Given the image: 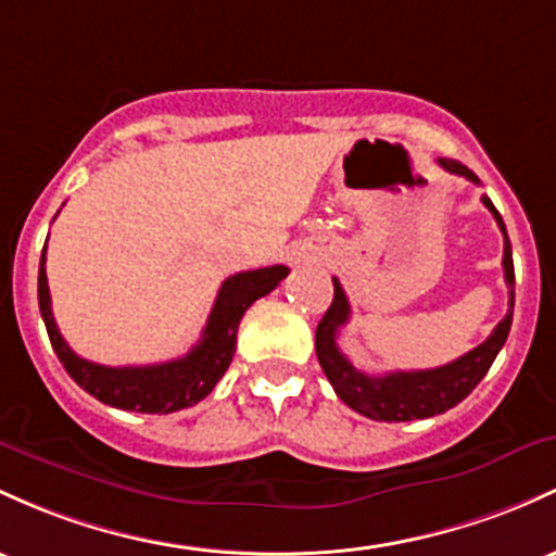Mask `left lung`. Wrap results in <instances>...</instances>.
Listing matches in <instances>:
<instances>
[{"label":"left lung","instance_id":"8db88e82","mask_svg":"<svg viewBox=\"0 0 556 556\" xmlns=\"http://www.w3.org/2000/svg\"><path fill=\"white\" fill-rule=\"evenodd\" d=\"M448 174L465 176L472 185H480L478 176L459 161L451 157H438ZM483 205L493 213L498 229L504 235V279L509 288V311L496 329L480 343L478 348L459 356L456 362L446 367L435 369H417V371H388L382 377H369L358 371L348 362V356L338 348L340 327L348 325L351 319V303H348L343 285L332 279L334 298L332 306L321 316L319 327H316V358H319L321 369H325L329 386L334 388L338 399L353 412L364 414V417L375 419V422H412V419H427L435 414L448 412L459 401H465L478 382L483 380L491 369L493 358L498 356L506 343V334L511 327V311H515V264H511V245L506 237V227L502 222V213L493 208L491 198L483 194Z\"/></svg>","mask_w":556,"mask_h":556}]
</instances>
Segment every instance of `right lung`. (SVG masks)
Returning <instances> with one entry per match:
<instances>
[{
  "instance_id": "right-lung-1",
  "label": "right lung",
  "mask_w": 556,
  "mask_h": 556,
  "mask_svg": "<svg viewBox=\"0 0 556 556\" xmlns=\"http://www.w3.org/2000/svg\"><path fill=\"white\" fill-rule=\"evenodd\" d=\"M47 245L39 261V311L60 364L76 386L102 404L142 414H170L194 406L216 388L229 369L237 345V327L258 298L271 292L290 274L288 266H266L231 274L218 290L203 338L181 358L150 367H102L76 356L60 334L52 316L50 285H47Z\"/></svg>"
}]
</instances>
